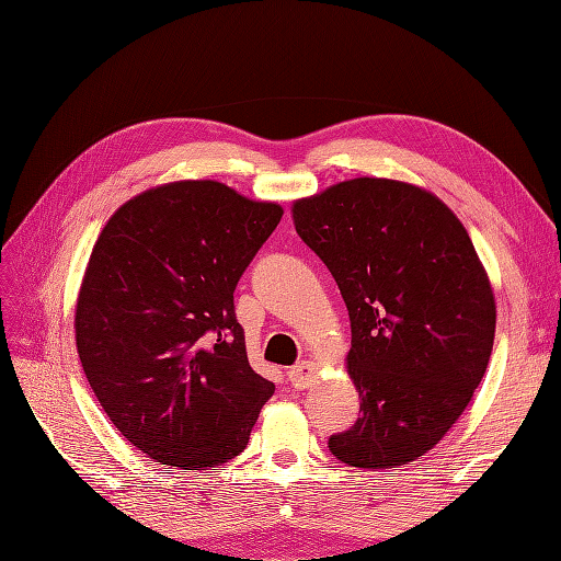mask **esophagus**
Instances as JSON below:
<instances>
[{
	"label": "esophagus",
	"instance_id": "1",
	"mask_svg": "<svg viewBox=\"0 0 561 561\" xmlns=\"http://www.w3.org/2000/svg\"><path fill=\"white\" fill-rule=\"evenodd\" d=\"M316 371H318V367L313 363L301 360L299 365L287 369V381H290L297 390L309 388V383L316 379Z\"/></svg>",
	"mask_w": 561,
	"mask_h": 561
}]
</instances>
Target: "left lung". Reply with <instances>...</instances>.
Masks as SVG:
<instances>
[{
  "instance_id": "obj_1",
  "label": "left lung",
  "mask_w": 561,
  "mask_h": 561,
  "mask_svg": "<svg viewBox=\"0 0 561 561\" xmlns=\"http://www.w3.org/2000/svg\"><path fill=\"white\" fill-rule=\"evenodd\" d=\"M293 219L351 318L360 416L330 451L367 470L410 463L463 414L494 348V290L470 236L435 194L386 178L299 198Z\"/></svg>"
}]
</instances>
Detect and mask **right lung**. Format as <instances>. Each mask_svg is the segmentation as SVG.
I'll list each match as a JSON object with an SVG mask.
<instances>
[{
    "mask_svg": "<svg viewBox=\"0 0 561 561\" xmlns=\"http://www.w3.org/2000/svg\"><path fill=\"white\" fill-rule=\"evenodd\" d=\"M280 217L222 182L180 180L126 201L98 236L79 360L118 433L163 466L231 461L274 396L248 363L233 290Z\"/></svg>",
    "mask_w": 561,
    "mask_h": 561,
    "instance_id": "1",
    "label": "right lung"
}]
</instances>
